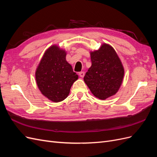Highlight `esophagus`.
Wrapping results in <instances>:
<instances>
[{"instance_id": "obj_1", "label": "esophagus", "mask_w": 157, "mask_h": 157, "mask_svg": "<svg viewBox=\"0 0 157 157\" xmlns=\"http://www.w3.org/2000/svg\"><path fill=\"white\" fill-rule=\"evenodd\" d=\"M78 75H79V76H80V77L83 78V77H84V75H85V73H84V71H81V72H80V73H78Z\"/></svg>"}]
</instances>
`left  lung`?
<instances>
[{"label":"left lung","mask_w":157,"mask_h":157,"mask_svg":"<svg viewBox=\"0 0 157 157\" xmlns=\"http://www.w3.org/2000/svg\"><path fill=\"white\" fill-rule=\"evenodd\" d=\"M90 56L92 66L84 80L94 96L103 100L117 92L124 77V68L116 52L109 44H103Z\"/></svg>","instance_id":"left-lung-1"}]
</instances>
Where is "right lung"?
Masks as SVG:
<instances>
[{
	"label": "right lung",
	"mask_w": 157,
	"mask_h": 157,
	"mask_svg": "<svg viewBox=\"0 0 157 157\" xmlns=\"http://www.w3.org/2000/svg\"><path fill=\"white\" fill-rule=\"evenodd\" d=\"M65 56L64 50L52 46L46 51L36 71L38 87L44 96L54 102L64 100L78 77Z\"/></svg>",
	"instance_id": "obj_1"
}]
</instances>
